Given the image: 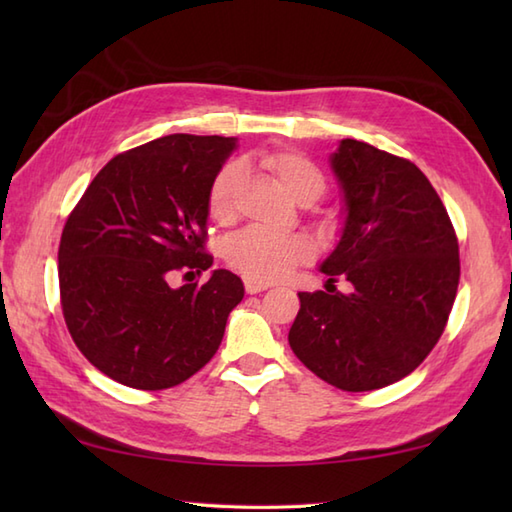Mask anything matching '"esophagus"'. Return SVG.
<instances>
[{"instance_id":"34e87169","label":"esophagus","mask_w":512,"mask_h":512,"mask_svg":"<svg viewBox=\"0 0 512 512\" xmlns=\"http://www.w3.org/2000/svg\"><path fill=\"white\" fill-rule=\"evenodd\" d=\"M244 288L248 295H257V292H264L268 284H262V281H253V279H244Z\"/></svg>"}]
</instances>
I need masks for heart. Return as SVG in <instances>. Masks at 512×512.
<instances>
[{
    "mask_svg": "<svg viewBox=\"0 0 512 512\" xmlns=\"http://www.w3.org/2000/svg\"><path fill=\"white\" fill-rule=\"evenodd\" d=\"M262 167L284 187L299 204H312L325 191V176L314 162L295 149H275L259 156ZM244 184L242 162H226L211 180L206 193V209L211 220L228 224L235 217L237 195ZM312 255V244L303 235H273L259 228L235 233L224 244L226 264L246 279L275 281L286 277L297 264Z\"/></svg>",
    "mask_w": 512,
    "mask_h": 512,
    "instance_id": "1",
    "label": "heart"
}]
</instances>
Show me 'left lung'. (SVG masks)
Returning a JSON list of instances; mask_svg holds the SVG:
<instances>
[{"mask_svg":"<svg viewBox=\"0 0 512 512\" xmlns=\"http://www.w3.org/2000/svg\"><path fill=\"white\" fill-rule=\"evenodd\" d=\"M330 167L345 220L321 273L328 286L350 281V292H299L288 343L325 383L372 391L411 374L442 336L460 281L458 237L413 162L343 138Z\"/></svg>","mask_w":512,"mask_h":512,"instance_id":"8db88e82","label":"left lung"}]
</instances>
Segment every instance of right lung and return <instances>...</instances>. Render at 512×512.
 I'll list each match as a JSON object with an SVG mask.
<instances>
[{
	"instance_id": "right-lung-1",
	"label": "right lung",
	"mask_w": 512,
	"mask_h": 512,
	"mask_svg": "<svg viewBox=\"0 0 512 512\" xmlns=\"http://www.w3.org/2000/svg\"><path fill=\"white\" fill-rule=\"evenodd\" d=\"M237 138L171 134L118 154L96 173L63 226L59 288L76 347L134 389L191 378L222 343L244 299L242 279L217 268L202 286L171 288L213 266L204 253L206 193Z\"/></svg>"
}]
</instances>
